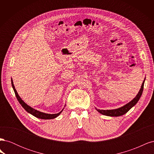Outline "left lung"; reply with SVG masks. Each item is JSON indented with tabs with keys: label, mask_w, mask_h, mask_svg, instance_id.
I'll return each mask as SVG.
<instances>
[{
	"label": "left lung",
	"mask_w": 154,
	"mask_h": 154,
	"mask_svg": "<svg viewBox=\"0 0 154 154\" xmlns=\"http://www.w3.org/2000/svg\"><path fill=\"white\" fill-rule=\"evenodd\" d=\"M144 81H145V78L142 83V85L141 87L140 90H139L138 94L136 95V96L134 97V98L130 101L129 103H128L127 104L125 105L124 106L120 107V108L116 109H112V110H100V109H96V110L97 112L101 114L105 115V116H111V117H117V116H120L124 115L125 114H126L127 112L131 109L132 107L136 105L137 101H139V100L140 99V97L142 95V93L143 91V88H144Z\"/></svg>",
	"instance_id": "obj_1"
}]
</instances>
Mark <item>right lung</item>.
<instances>
[{
    "mask_svg": "<svg viewBox=\"0 0 154 154\" xmlns=\"http://www.w3.org/2000/svg\"><path fill=\"white\" fill-rule=\"evenodd\" d=\"M11 85H12V87L13 88V91H14V92H15V96L17 97L18 101H19L20 104L22 105V106L23 107V108H24L27 112L32 114V116H34L35 117H36V118H40V119H54L55 118L58 117V116L62 113V112L63 110V109L60 112H58L57 114H46V113H44V112H40V111L37 110H35L33 108H32V107H31L30 106H29L28 105H27L25 103V102L21 99V97L19 96V95L18 94V92H17V91L15 89V86H14L13 82V80H12V78H11Z\"/></svg>",
    "mask_w": 154,
    "mask_h": 154,
    "instance_id": "right-lung-1",
    "label": "right lung"
}]
</instances>
